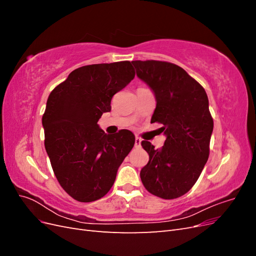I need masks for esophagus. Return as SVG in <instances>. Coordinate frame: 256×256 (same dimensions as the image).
Here are the masks:
<instances>
[{"instance_id": "34e87169", "label": "esophagus", "mask_w": 256, "mask_h": 256, "mask_svg": "<svg viewBox=\"0 0 256 256\" xmlns=\"http://www.w3.org/2000/svg\"><path fill=\"white\" fill-rule=\"evenodd\" d=\"M141 142H142V140L140 138H136V141H134V146L136 147H140L141 146Z\"/></svg>"}]
</instances>
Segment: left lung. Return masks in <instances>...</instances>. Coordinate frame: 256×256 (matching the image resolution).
I'll return each mask as SVG.
<instances>
[{"label": "left lung", "mask_w": 256, "mask_h": 256, "mask_svg": "<svg viewBox=\"0 0 256 256\" xmlns=\"http://www.w3.org/2000/svg\"><path fill=\"white\" fill-rule=\"evenodd\" d=\"M138 78L152 90L156 109L152 122L164 125V145L156 150L142 141L150 161L141 170L146 190L172 200L187 193L198 180L209 156L214 120L202 85L168 62L132 60Z\"/></svg>", "instance_id": "8db88e82"}]
</instances>
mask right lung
<instances>
[{
  "instance_id": "1",
  "label": "right lung",
  "mask_w": 256,
  "mask_h": 256,
  "mask_svg": "<svg viewBox=\"0 0 256 256\" xmlns=\"http://www.w3.org/2000/svg\"><path fill=\"white\" fill-rule=\"evenodd\" d=\"M134 74L128 60L83 66L49 95L42 116L44 147L62 188L79 202H92L109 192L134 145L131 131L106 134L97 124Z\"/></svg>"
}]
</instances>
